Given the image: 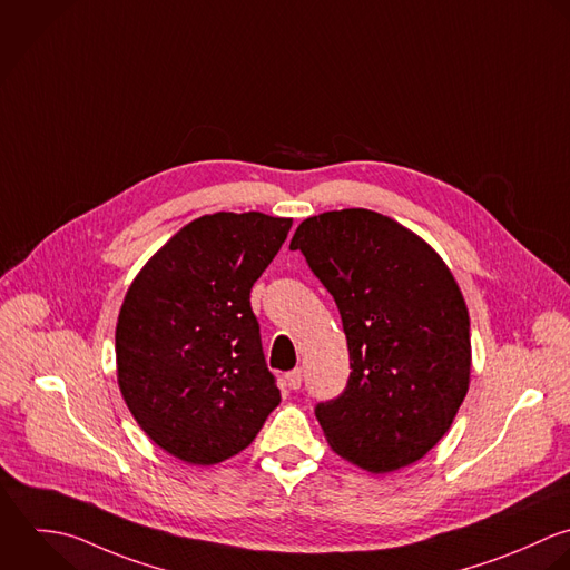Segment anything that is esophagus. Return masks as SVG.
I'll return each instance as SVG.
<instances>
[{
	"label": "esophagus",
	"mask_w": 570,
	"mask_h": 570,
	"mask_svg": "<svg viewBox=\"0 0 570 570\" xmlns=\"http://www.w3.org/2000/svg\"><path fill=\"white\" fill-rule=\"evenodd\" d=\"M284 382H286V386H288L291 391H297V389L302 386V371H299V368H295V371L286 373Z\"/></svg>",
	"instance_id": "34e87169"
}]
</instances>
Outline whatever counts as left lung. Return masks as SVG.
<instances>
[{
  "mask_svg": "<svg viewBox=\"0 0 570 570\" xmlns=\"http://www.w3.org/2000/svg\"><path fill=\"white\" fill-rule=\"evenodd\" d=\"M291 248L333 295L348 342L344 393L315 406L331 449L368 473L422 460L471 382V320L453 273L413 230L366 208L304 219Z\"/></svg>",
  "mask_w": 570,
  "mask_h": 570,
  "instance_id": "left-lung-1",
  "label": "left lung"
}]
</instances>
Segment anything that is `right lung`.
I'll use <instances>...</instances> for the list:
<instances>
[{
  "label": "right lung",
  "mask_w": 570,
  "mask_h": 570,
  "mask_svg": "<svg viewBox=\"0 0 570 570\" xmlns=\"http://www.w3.org/2000/svg\"><path fill=\"white\" fill-rule=\"evenodd\" d=\"M291 226L257 210L193 219L124 297L115 331L121 397L141 431L181 462L237 455L282 400L250 288Z\"/></svg>",
  "instance_id": "right-lung-1"
}]
</instances>
